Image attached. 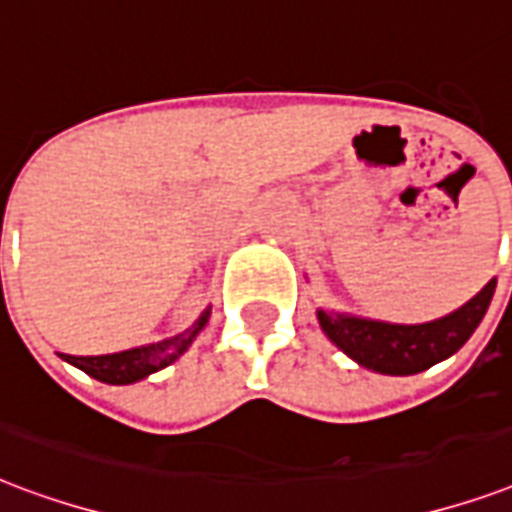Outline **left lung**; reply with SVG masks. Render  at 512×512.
<instances>
[{
	"label": "left lung",
	"instance_id": "8db88e82",
	"mask_svg": "<svg viewBox=\"0 0 512 512\" xmlns=\"http://www.w3.org/2000/svg\"><path fill=\"white\" fill-rule=\"evenodd\" d=\"M494 290L497 279L456 311L421 325H395L325 308H317V319L322 333L362 368L384 376H413L448 360L470 341L489 311Z\"/></svg>",
	"mask_w": 512,
	"mask_h": 512
}]
</instances>
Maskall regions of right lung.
Listing matches in <instances>:
<instances>
[{
	"instance_id": "right-lung-1",
	"label": "right lung",
	"mask_w": 512,
	"mask_h": 512,
	"mask_svg": "<svg viewBox=\"0 0 512 512\" xmlns=\"http://www.w3.org/2000/svg\"><path fill=\"white\" fill-rule=\"evenodd\" d=\"M209 317H212V306H206L201 311V317L195 319L193 325L182 330L179 335H171V338H163V341L155 343H144V346H134V349L115 351V354H99V357H74V354H58V357L74 365V368H80L83 373H88L91 378H96V381H104V384H136V381L158 373V370L169 368L171 362H177L190 349L195 335L204 330Z\"/></svg>"
}]
</instances>
